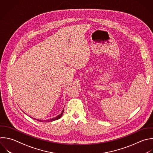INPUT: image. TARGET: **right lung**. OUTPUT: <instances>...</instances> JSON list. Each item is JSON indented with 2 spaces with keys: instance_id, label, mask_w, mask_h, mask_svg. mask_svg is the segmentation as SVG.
Here are the masks:
<instances>
[{
  "instance_id": "1",
  "label": "right lung",
  "mask_w": 153,
  "mask_h": 153,
  "mask_svg": "<svg viewBox=\"0 0 153 153\" xmlns=\"http://www.w3.org/2000/svg\"><path fill=\"white\" fill-rule=\"evenodd\" d=\"M63 111H64V109H63V110L62 111V113L60 114V115H59L58 116H57V117H54V118H51V119H49V120H37V119H35V118H33V119H35L36 120H37V121H40V122H43V123H45V122H50V121H55V120H58V119H59L61 117H62V115H63Z\"/></svg>"
}]
</instances>
